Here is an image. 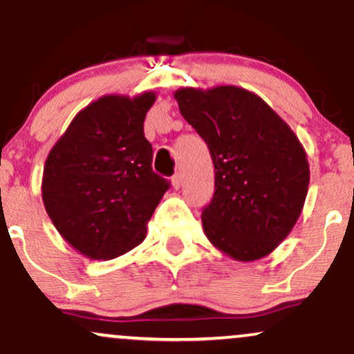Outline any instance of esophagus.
Masks as SVG:
<instances>
[{
	"mask_svg": "<svg viewBox=\"0 0 354 354\" xmlns=\"http://www.w3.org/2000/svg\"><path fill=\"white\" fill-rule=\"evenodd\" d=\"M181 185H183V176H181L180 173H176V174H174V176L171 178V186H173L174 189H180Z\"/></svg>",
	"mask_w": 354,
	"mask_h": 354,
	"instance_id": "obj_1",
	"label": "esophagus"
}]
</instances>
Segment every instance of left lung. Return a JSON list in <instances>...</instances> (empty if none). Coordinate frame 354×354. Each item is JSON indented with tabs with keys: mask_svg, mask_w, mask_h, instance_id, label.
<instances>
[{
	"mask_svg": "<svg viewBox=\"0 0 354 354\" xmlns=\"http://www.w3.org/2000/svg\"><path fill=\"white\" fill-rule=\"evenodd\" d=\"M174 100L214 165L213 200L201 214L206 238L236 261L265 258L303 211L310 185L303 145L245 88H181Z\"/></svg>",
	"mask_w": 354,
	"mask_h": 354,
	"instance_id": "left-lung-1",
	"label": "left lung"
}]
</instances>
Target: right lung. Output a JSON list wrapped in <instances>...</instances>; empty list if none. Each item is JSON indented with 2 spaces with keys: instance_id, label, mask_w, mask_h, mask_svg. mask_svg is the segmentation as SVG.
<instances>
[{
  "instance_id": "obj_1",
  "label": "right lung",
  "mask_w": 354,
  "mask_h": 354,
  "mask_svg": "<svg viewBox=\"0 0 354 354\" xmlns=\"http://www.w3.org/2000/svg\"><path fill=\"white\" fill-rule=\"evenodd\" d=\"M156 93L106 95L73 118L43 169L44 208L81 254L113 259L143 243L169 188L153 171L143 123Z\"/></svg>"
}]
</instances>
